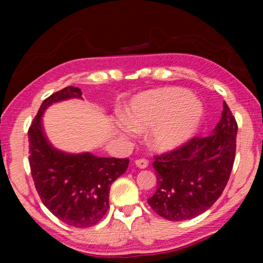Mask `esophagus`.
<instances>
[{
	"label": "esophagus",
	"instance_id": "esophagus-1",
	"mask_svg": "<svg viewBox=\"0 0 263 263\" xmlns=\"http://www.w3.org/2000/svg\"><path fill=\"white\" fill-rule=\"evenodd\" d=\"M135 165L139 168H146L147 166H148V160H146V159H138V160H135Z\"/></svg>",
	"mask_w": 263,
	"mask_h": 263
}]
</instances>
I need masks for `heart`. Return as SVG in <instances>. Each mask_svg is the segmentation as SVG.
<instances>
[{"instance_id":"b5f03b06","label":"heart","mask_w":263,"mask_h":263,"mask_svg":"<svg viewBox=\"0 0 263 263\" xmlns=\"http://www.w3.org/2000/svg\"><path fill=\"white\" fill-rule=\"evenodd\" d=\"M203 109L186 89L170 87L136 96L125 111L127 123L134 130L151 128L148 142L160 152L177 149L188 141L199 127ZM122 134L127 127L120 125Z\"/></svg>"}]
</instances>
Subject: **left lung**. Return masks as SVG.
<instances>
[{
    "instance_id": "left-lung-1",
    "label": "left lung",
    "mask_w": 263,
    "mask_h": 263,
    "mask_svg": "<svg viewBox=\"0 0 263 263\" xmlns=\"http://www.w3.org/2000/svg\"><path fill=\"white\" fill-rule=\"evenodd\" d=\"M237 130L235 117L224 102L212 134L156 157L157 190L147 200L152 210L167 220L183 221L213 206L231 175Z\"/></svg>"
}]
</instances>
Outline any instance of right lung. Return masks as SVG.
Masks as SVG:
<instances>
[{"instance_id":"1","label":"right lung","mask_w":263,"mask_h":263,"mask_svg":"<svg viewBox=\"0 0 263 263\" xmlns=\"http://www.w3.org/2000/svg\"><path fill=\"white\" fill-rule=\"evenodd\" d=\"M82 99L80 88L68 86L42 103L28 129L30 166L44 206L61 221L79 229L96 225L109 210L110 186L127 170L129 159L68 153L49 141L42 118L49 106Z\"/></svg>"}]
</instances>
